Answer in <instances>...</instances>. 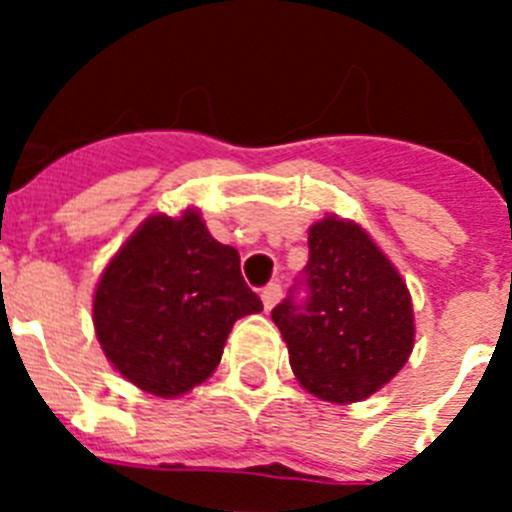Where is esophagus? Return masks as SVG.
Wrapping results in <instances>:
<instances>
[{"label": "esophagus", "instance_id": "1", "mask_svg": "<svg viewBox=\"0 0 512 512\" xmlns=\"http://www.w3.org/2000/svg\"><path fill=\"white\" fill-rule=\"evenodd\" d=\"M282 300V284L271 282L261 289V302H264V310H271V307L277 305Z\"/></svg>", "mask_w": 512, "mask_h": 512}]
</instances>
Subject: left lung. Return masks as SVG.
<instances>
[{
	"label": "left lung",
	"mask_w": 512,
	"mask_h": 512,
	"mask_svg": "<svg viewBox=\"0 0 512 512\" xmlns=\"http://www.w3.org/2000/svg\"><path fill=\"white\" fill-rule=\"evenodd\" d=\"M310 259L271 310L297 382L325 402H359L400 372L415 341L413 300L392 261L361 225L323 217L307 235ZM306 297L296 300V289Z\"/></svg>",
	"instance_id": "8db88e82"
}]
</instances>
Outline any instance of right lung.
I'll return each instance as SVG.
<instances>
[{"label":"right lung","mask_w":512,"mask_h":512,"mask_svg":"<svg viewBox=\"0 0 512 512\" xmlns=\"http://www.w3.org/2000/svg\"><path fill=\"white\" fill-rule=\"evenodd\" d=\"M241 256L197 210L151 215L104 266L94 330L122 377L156 397H179L220 364L233 323L261 312Z\"/></svg>","instance_id":"obj_1"}]
</instances>
